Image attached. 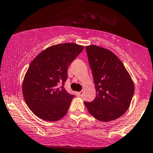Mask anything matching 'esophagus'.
<instances>
[{"mask_svg": "<svg viewBox=\"0 0 153 153\" xmlns=\"http://www.w3.org/2000/svg\"><path fill=\"white\" fill-rule=\"evenodd\" d=\"M77 94H78V96H82V95L84 94V91H80V92H78L77 93Z\"/></svg>", "mask_w": 153, "mask_h": 153, "instance_id": "1", "label": "esophagus"}]
</instances>
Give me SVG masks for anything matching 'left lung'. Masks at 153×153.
<instances>
[{"label":"left lung","instance_id":"left-lung-1","mask_svg":"<svg viewBox=\"0 0 153 153\" xmlns=\"http://www.w3.org/2000/svg\"><path fill=\"white\" fill-rule=\"evenodd\" d=\"M94 78L96 97L85 102L89 113L101 122L122 116L129 108L134 86L122 61L112 52L100 47H86Z\"/></svg>","mask_w":153,"mask_h":153}]
</instances>
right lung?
Listing matches in <instances>:
<instances>
[{"label":"right lung","mask_w":153,"mask_h":153,"mask_svg":"<svg viewBox=\"0 0 153 153\" xmlns=\"http://www.w3.org/2000/svg\"><path fill=\"white\" fill-rule=\"evenodd\" d=\"M83 49L74 43L56 44L43 51L30 63L22 94L28 108L38 118L56 122L67 113L75 97L64 88L68 68Z\"/></svg>","instance_id":"1"}]
</instances>
